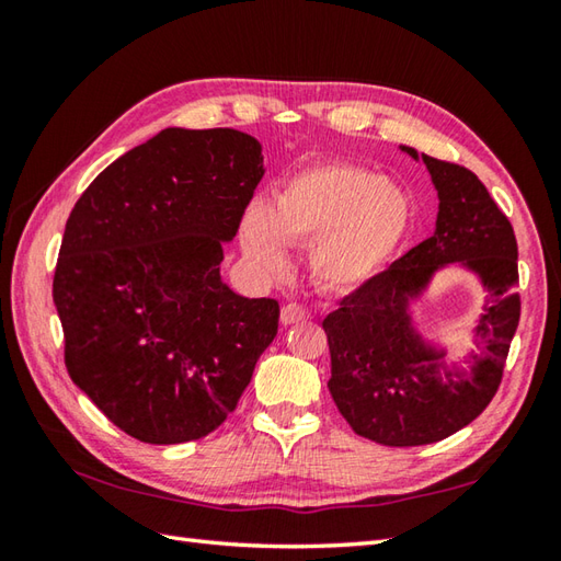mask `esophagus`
Returning a JSON list of instances; mask_svg holds the SVG:
<instances>
[{
	"label": "esophagus",
	"instance_id": "34e87169",
	"mask_svg": "<svg viewBox=\"0 0 561 561\" xmlns=\"http://www.w3.org/2000/svg\"><path fill=\"white\" fill-rule=\"evenodd\" d=\"M282 325H294V323H301V320L311 318V311H308L306 306L301 304H287L282 308Z\"/></svg>",
	"mask_w": 561,
	"mask_h": 561
}]
</instances>
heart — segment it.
<instances>
[{
    "label": "heart",
    "mask_w": 561,
    "mask_h": 561,
    "mask_svg": "<svg viewBox=\"0 0 561 561\" xmlns=\"http://www.w3.org/2000/svg\"><path fill=\"white\" fill-rule=\"evenodd\" d=\"M412 205L402 187L352 163L296 171L274 190L270 211L250 207L241 243L260 270L287 265L284 243L313 245L316 277L347 289L371 277L400 243Z\"/></svg>",
    "instance_id": "heart-1"
}]
</instances>
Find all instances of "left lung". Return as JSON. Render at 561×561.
I'll return each instance as SVG.
<instances>
[{
  "mask_svg": "<svg viewBox=\"0 0 561 561\" xmlns=\"http://www.w3.org/2000/svg\"><path fill=\"white\" fill-rule=\"evenodd\" d=\"M416 159V151L408 149ZM438 190L436 233L344 296L323 320L330 396L356 434L390 448L436 444L460 432L502 386L520 318L518 245L506 214L460 163L422 157ZM481 272L488 289L471 374L439 371L443 355L421 342L403 308L446 261Z\"/></svg>",
  "mask_w": 561,
  "mask_h": 561,
  "instance_id": "obj_1",
  "label": "left lung"
}]
</instances>
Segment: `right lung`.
I'll use <instances>...</instances> for the list:
<instances>
[{"instance_id":"add662e5","label":"right lung","mask_w":561,"mask_h":561,"mask_svg":"<svg viewBox=\"0 0 561 561\" xmlns=\"http://www.w3.org/2000/svg\"><path fill=\"white\" fill-rule=\"evenodd\" d=\"M262 178L229 127L161 129L83 190L53 279L69 378L145 444L219 428L277 337L279 304L219 277Z\"/></svg>"}]
</instances>
